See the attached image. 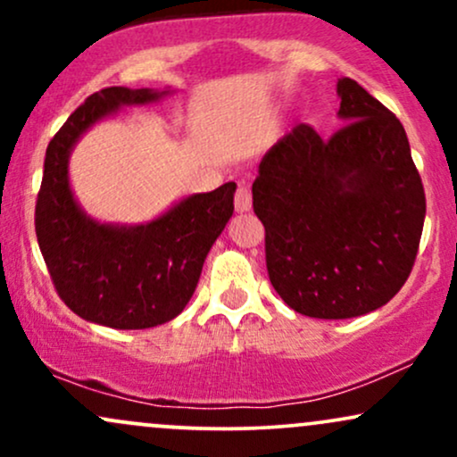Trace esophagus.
I'll use <instances>...</instances> for the list:
<instances>
[{"instance_id": "34e87169", "label": "esophagus", "mask_w": 457, "mask_h": 457, "mask_svg": "<svg viewBox=\"0 0 457 457\" xmlns=\"http://www.w3.org/2000/svg\"><path fill=\"white\" fill-rule=\"evenodd\" d=\"M234 206H236V212H249L251 211V191L245 185H240L238 191H236Z\"/></svg>"}]
</instances>
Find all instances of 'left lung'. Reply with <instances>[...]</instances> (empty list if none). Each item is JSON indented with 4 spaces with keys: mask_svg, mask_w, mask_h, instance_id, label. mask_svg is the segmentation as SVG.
<instances>
[{
    "mask_svg": "<svg viewBox=\"0 0 457 457\" xmlns=\"http://www.w3.org/2000/svg\"><path fill=\"white\" fill-rule=\"evenodd\" d=\"M337 96L345 127L324 139L298 124L266 152L251 188L272 287L322 320L386 305L411 275L426 219L400 120L348 77Z\"/></svg>",
    "mask_w": 457,
    "mask_h": 457,
    "instance_id": "8db88e82",
    "label": "left lung"
}]
</instances>
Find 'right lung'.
Wrapping results in <instances>:
<instances>
[{"mask_svg": "<svg viewBox=\"0 0 457 457\" xmlns=\"http://www.w3.org/2000/svg\"><path fill=\"white\" fill-rule=\"evenodd\" d=\"M174 94L150 87L94 92L51 139L36 202V236L57 295L79 318L137 330L174 320L195 292L214 240L232 219L234 182L178 199L145 223H103L81 208L68 162L77 141L122 107Z\"/></svg>", "mask_w": 457, "mask_h": 457, "instance_id": "right-lung-1", "label": "right lung"}]
</instances>
